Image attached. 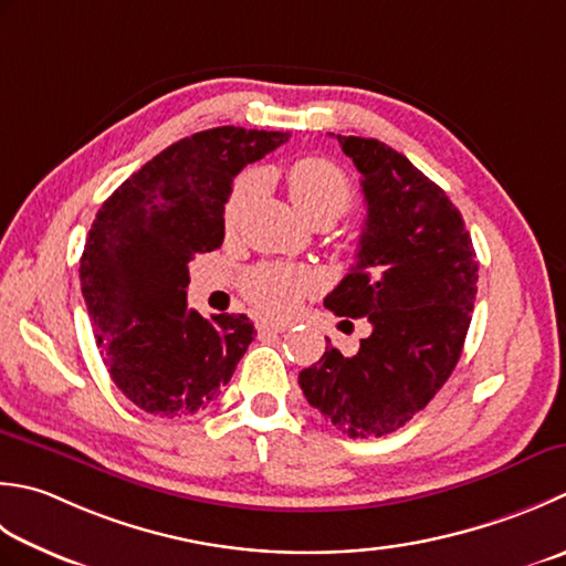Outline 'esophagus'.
Masks as SVG:
<instances>
[{
	"instance_id": "esophagus-1",
	"label": "esophagus",
	"mask_w": 566,
	"mask_h": 566,
	"mask_svg": "<svg viewBox=\"0 0 566 566\" xmlns=\"http://www.w3.org/2000/svg\"><path fill=\"white\" fill-rule=\"evenodd\" d=\"M290 321H274V318H262L258 321V331L264 334V331H274V334H282V331L290 328Z\"/></svg>"
}]
</instances>
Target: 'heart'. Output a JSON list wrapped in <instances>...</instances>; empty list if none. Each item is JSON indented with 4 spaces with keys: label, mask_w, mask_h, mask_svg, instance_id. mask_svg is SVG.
<instances>
[{
    "label": "heart",
    "mask_w": 566,
    "mask_h": 566,
    "mask_svg": "<svg viewBox=\"0 0 566 566\" xmlns=\"http://www.w3.org/2000/svg\"><path fill=\"white\" fill-rule=\"evenodd\" d=\"M284 181L292 206L312 226L336 223L340 216H346L356 206V191H353L348 176L334 161L318 157L298 159L286 169ZM250 196L252 179L245 176V179H240L235 188H232L226 203L228 226H235V220L242 213V208L248 206ZM308 290H312V280L304 272L280 268V264L260 268L242 284V294H245L248 302L258 312L270 316L292 314Z\"/></svg>",
    "instance_id": "heart-1"
}]
</instances>
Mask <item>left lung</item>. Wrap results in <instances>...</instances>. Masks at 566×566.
Returning <instances> with one entry per match:
<instances>
[{"mask_svg":"<svg viewBox=\"0 0 566 566\" xmlns=\"http://www.w3.org/2000/svg\"><path fill=\"white\" fill-rule=\"evenodd\" d=\"M338 144L363 174L368 218L358 262L324 304L365 316L373 334L350 358L326 346L298 385L338 431L368 439L405 427L457 368L479 260L459 208L405 154L365 137L338 135Z\"/></svg>","mask_w":566,"mask_h":566,"instance_id":"obj_1","label":"left lung"}]
</instances>
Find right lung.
I'll list each match as a JSON object with an SVG mask.
<instances>
[{"mask_svg":"<svg viewBox=\"0 0 566 566\" xmlns=\"http://www.w3.org/2000/svg\"><path fill=\"white\" fill-rule=\"evenodd\" d=\"M286 139V132L245 127L196 132L144 164L97 210L81 290L109 378L144 412L196 415L245 356L250 318H203L188 308V264L223 245L232 179Z\"/></svg>","mask_w":566,"mask_h":566,"instance_id":"1","label":"right lung"}]
</instances>
